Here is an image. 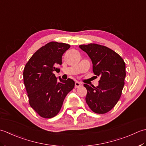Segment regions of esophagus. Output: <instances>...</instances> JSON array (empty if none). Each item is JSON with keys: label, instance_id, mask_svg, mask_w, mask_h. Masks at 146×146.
<instances>
[{"label": "esophagus", "instance_id": "obj_1", "mask_svg": "<svg viewBox=\"0 0 146 146\" xmlns=\"http://www.w3.org/2000/svg\"><path fill=\"white\" fill-rule=\"evenodd\" d=\"M81 86H82V83L81 82H78V81H76L75 82V88H79V87H81Z\"/></svg>", "mask_w": 146, "mask_h": 146}]
</instances>
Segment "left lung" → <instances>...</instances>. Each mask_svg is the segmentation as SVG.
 Returning a JSON list of instances; mask_svg holds the SVG:
<instances>
[{
	"instance_id": "8db88e82",
	"label": "left lung",
	"mask_w": 146,
	"mask_h": 146,
	"mask_svg": "<svg viewBox=\"0 0 146 146\" xmlns=\"http://www.w3.org/2000/svg\"><path fill=\"white\" fill-rule=\"evenodd\" d=\"M79 48L90 56L94 74L100 77L96 87L84 84L87 90L86 102L93 112L106 113L121 96L126 76L125 64L118 53L105 46L90 43L81 44Z\"/></svg>"
}]
</instances>
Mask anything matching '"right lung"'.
Segmentation results:
<instances>
[{
  "label": "right lung",
  "mask_w": 146,
  "mask_h": 146,
  "mask_svg": "<svg viewBox=\"0 0 146 146\" xmlns=\"http://www.w3.org/2000/svg\"><path fill=\"white\" fill-rule=\"evenodd\" d=\"M69 44L51 41L36 52L26 64L23 79L29 105L40 117H54L62 108L65 96L73 90L72 79L59 81L53 73L60 70L62 56Z\"/></svg>",
  "instance_id": "1"
}]
</instances>
